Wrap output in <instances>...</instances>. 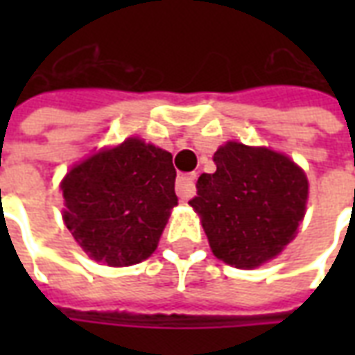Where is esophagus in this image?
Segmentation results:
<instances>
[{"mask_svg": "<svg viewBox=\"0 0 355 355\" xmlns=\"http://www.w3.org/2000/svg\"><path fill=\"white\" fill-rule=\"evenodd\" d=\"M196 177L193 175H180L177 178V196L182 201H188L196 193Z\"/></svg>", "mask_w": 355, "mask_h": 355, "instance_id": "34e87169", "label": "esophagus"}]
</instances>
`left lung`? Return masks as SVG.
Segmentation results:
<instances>
[{"label":"left lung","instance_id":"1","mask_svg":"<svg viewBox=\"0 0 355 355\" xmlns=\"http://www.w3.org/2000/svg\"><path fill=\"white\" fill-rule=\"evenodd\" d=\"M213 175L198 178L190 200L216 259L254 268L274 259L304 218L308 180L287 155L228 142L215 152Z\"/></svg>","mask_w":355,"mask_h":355}]
</instances>
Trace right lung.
<instances>
[{"label":"right lung","instance_id":"obj_1","mask_svg":"<svg viewBox=\"0 0 355 355\" xmlns=\"http://www.w3.org/2000/svg\"><path fill=\"white\" fill-rule=\"evenodd\" d=\"M175 178L173 155L154 144L129 139L102 150L62 180L66 228L94 261H146L178 203Z\"/></svg>","mask_w":355,"mask_h":355}]
</instances>
